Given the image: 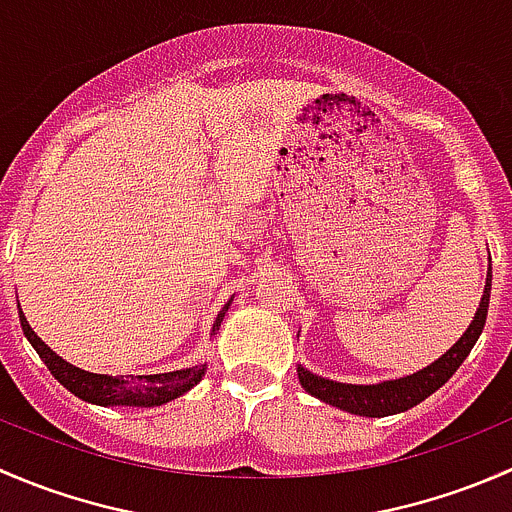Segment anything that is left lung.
Wrapping results in <instances>:
<instances>
[{
  "instance_id": "obj_1",
  "label": "left lung",
  "mask_w": 512,
  "mask_h": 512,
  "mask_svg": "<svg viewBox=\"0 0 512 512\" xmlns=\"http://www.w3.org/2000/svg\"><path fill=\"white\" fill-rule=\"evenodd\" d=\"M490 280H493V275H490L488 265L483 297H480L476 317L468 324L463 337L458 339L446 354H441L436 361H431V364L423 366V369L414 371V374L399 376V379H386L379 381V384H344V381L324 379V376L312 374V371L304 369L302 364H297L299 384H302V389L307 391V394H312L314 399L324 401V404L329 406H337V409L356 416L384 418L414 409L416 404L428 399L433 391L441 389V386L456 374V369L463 364V359L471 354L473 344L478 342L480 332H483L485 327V317H488Z\"/></svg>"
}]
</instances>
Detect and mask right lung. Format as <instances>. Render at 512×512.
Returning <instances> with one entry per match:
<instances>
[{
	"mask_svg": "<svg viewBox=\"0 0 512 512\" xmlns=\"http://www.w3.org/2000/svg\"><path fill=\"white\" fill-rule=\"evenodd\" d=\"M230 304L232 299L223 309H220L210 334H218ZM19 322H22L24 337L29 339L34 352L41 356V361H44L46 369L51 371V376H54L61 386H66L71 394L79 396L81 401H89V404H96V406H141V409L163 406L168 404V401L178 399V396L188 394L193 386H198L200 381H203L205 371H208V364H200V366H190V369L165 371V374H138V376L94 374V371H84L79 369V366L69 364V361L61 359L49 344L41 342V339L34 334V329L29 327L22 307H19Z\"/></svg>",
	"mask_w": 512,
	"mask_h": 512,
	"instance_id": "right-lung-1",
	"label": "right lung"
}]
</instances>
